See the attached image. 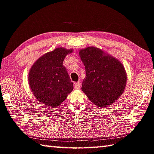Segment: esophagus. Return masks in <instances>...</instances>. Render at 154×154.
<instances>
[{
  "instance_id": "obj_1",
  "label": "esophagus",
  "mask_w": 154,
  "mask_h": 154,
  "mask_svg": "<svg viewBox=\"0 0 154 154\" xmlns=\"http://www.w3.org/2000/svg\"><path fill=\"white\" fill-rule=\"evenodd\" d=\"M81 86H82V83H81L80 82H78L75 83V88H76V89L79 88Z\"/></svg>"
}]
</instances>
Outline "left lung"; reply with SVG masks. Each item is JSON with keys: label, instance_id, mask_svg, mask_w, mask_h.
Segmentation results:
<instances>
[{"label": "left lung", "instance_id": "8db88e82", "mask_svg": "<svg viewBox=\"0 0 154 154\" xmlns=\"http://www.w3.org/2000/svg\"><path fill=\"white\" fill-rule=\"evenodd\" d=\"M79 56L86 72L82 91L98 107L111 104L124 91L127 74L123 65L95 47L81 50Z\"/></svg>", "mask_w": 154, "mask_h": 154}]
</instances>
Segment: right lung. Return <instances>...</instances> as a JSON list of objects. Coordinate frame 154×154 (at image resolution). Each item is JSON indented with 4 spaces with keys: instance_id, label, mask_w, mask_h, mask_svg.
Segmentation results:
<instances>
[{
    "instance_id": "right-lung-1",
    "label": "right lung",
    "mask_w": 154,
    "mask_h": 154,
    "mask_svg": "<svg viewBox=\"0 0 154 154\" xmlns=\"http://www.w3.org/2000/svg\"><path fill=\"white\" fill-rule=\"evenodd\" d=\"M72 50L58 48L46 53L33 64L29 72L33 94L42 104L57 107L73 89L63 60Z\"/></svg>"
}]
</instances>
